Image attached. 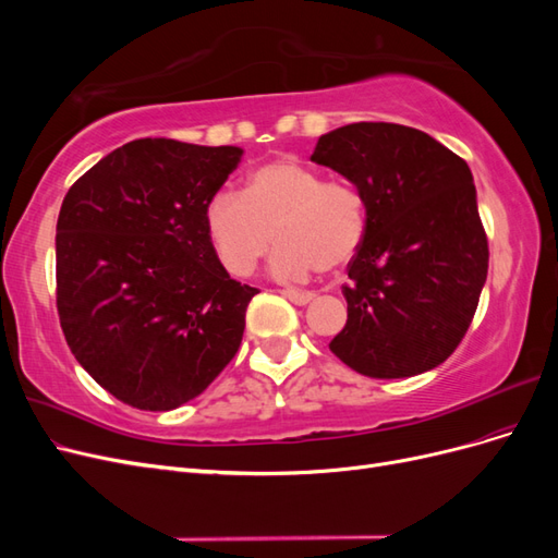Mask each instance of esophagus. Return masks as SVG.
<instances>
[{"label":"esophagus","mask_w":558,"mask_h":558,"mask_svg":"<svg viewBox=\"0 0 558 558\" xmlns=\"http://www.w3.org/2000/svg\"><path fill=\"white\" fill-rule=\"evenodd\" d=\"M283 298H289L293 305H298V307H305V305H310V302L316 298L314 293H310V291H291V289H286L283 291Z\"/></svg>","instance_id":"1"}]
</instances>
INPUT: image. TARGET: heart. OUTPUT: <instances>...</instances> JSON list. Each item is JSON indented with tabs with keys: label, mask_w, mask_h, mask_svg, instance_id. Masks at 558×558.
Segmentation results:
<instances>
[{
	"label": "heart",
	"mask_w": 558,
	"mask_h": 558,
	"mask_svg": "<svg viewBox=\"0 0 558 558\" xmlns=\"http://www.w3.org/2000/svg\"><path fill=\"white\" fill-rule=\"evenodd\" d=\"M205 226L218 260L230 275L246 277L275 242L272 275L305 279L312 269L335 275L365 240V199L344 181H326L298 158H275L253 167L242 193H216Z\"/></svg>",
	"instance_id": "1"
}]
</instances>
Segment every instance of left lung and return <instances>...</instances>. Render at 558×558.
<instances>
[{"label": "left lung", "mask_w": 558, "mask_h": 558, "mask_svg": "<svg viewBox=\"0 0 558 558\" xmlns=\"http://www.w3.org/2000/svg\"><path fill=\"white\" fill-rule=\"evenodd\" d=\"M312 160L356 185L367 209L365 240L342 286L347 326L330 351L375 379L445 363L470 328L488 269L468 162L396 123L320 134Z\"/></svg>", "instance_id": "8db88e82"}]
</instances>
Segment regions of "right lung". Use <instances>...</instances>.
<instances>
[{"label":"right lung","instance_id":"add662e5","mask_svg":"<svg viewBox=\"0 0 558 558\" xmlns=\"http://www.w3.org/2000/svg\"><path fill=\"white\" fill-rule=\"evenodd\" d=\"M240 146L134 140L64 195L58 314L81 367L137 410L197 398L232 361L253 286L230 279L205 226Z\"/></svg>","mask_w":558,"mask_h":558}]
</instances>
